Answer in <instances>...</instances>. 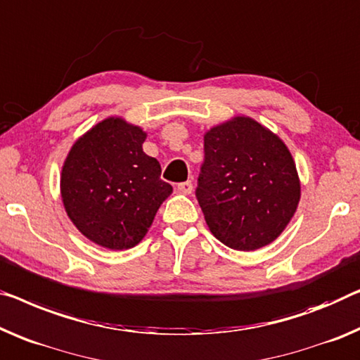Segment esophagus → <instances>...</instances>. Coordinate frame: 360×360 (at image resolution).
Segmentation results:
<instances>
[{"label":"esophagus","mask_w":360,"mask_h":360,"mask_svg":"<svg viewBox=\"0 0 360 360\" xmlns=\"http://www.w3.org/2000/svg\"><path fill=\"white\" fill-rule=\"evenodd\" d=\"M178 191L181 192V194L189 195V194H192V191H194V186H192L191 181L181 182V184H178Z\"/></svg>","instance_id":"34e87169"}]
</instances>
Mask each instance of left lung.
I'll use <instances>...</instances> for the list:
<instances>
[{
	"instance_id": "1",
	"label": "left lung",
	"mask_w": 360,
	"mask_h": 360,
	"mask_svg": "<svg viewBox=\"0 0 360 360\" xmlns=\"http://www.w3.org/2000/svg\"><path fill=\"white\" fill-rule=\"evenodd\" d=\"M197 200L212 234L236 250L271 244L291 221L300 181L280 137L249 116H234L203 136Z\"/></svg>"
}]
</instances>
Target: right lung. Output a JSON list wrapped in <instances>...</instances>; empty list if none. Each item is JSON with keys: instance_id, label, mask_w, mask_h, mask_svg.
Instances as JSON below:
<instances>
[{"instance_id": "add662e5", "label": "right lung", "mask_w": 360, "mask_h": 360, "mask_svg": "<svg viewBox=\"0 0 360 360\" xmlns=\"http://www.w3.org/2000/svg\"><path fill=\"white\" fill-rule=\"evenodd\" d=\"M147 132L110 116L69 150L61 171L64 210L80 233L100 248L124 250L146 238L173 187L162 166L143 152Z\"/></svg>"}]
</instances>
